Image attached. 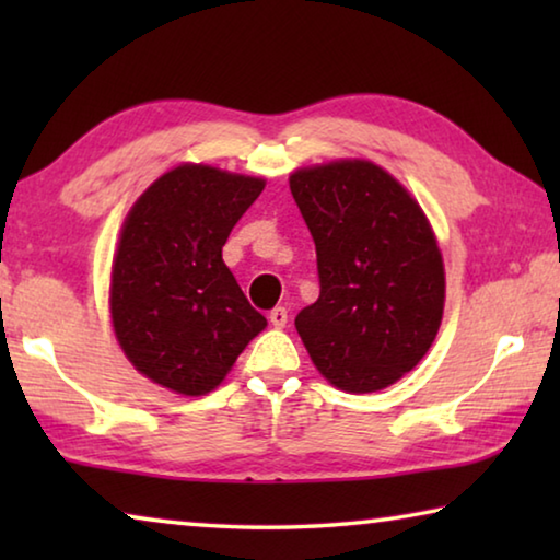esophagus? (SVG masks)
I'll return each mask as SVG.
<instances>
[{"label": "esophagus", "instance_id": "esophagus-1", "mask_svg": "<svg viewBox=\"0 0 560 560\" xmlns=\"http://www.w3.org/2000/svg\"><path fill=\"white\" fill-rule=\"evenodd\" d=\"M269 320H271L273 328H283V326L289 324V311L283 308V306L271 308V311H269Z\"/></svg>", "mask_w": 560, "mask_h": 560}]
</instances>
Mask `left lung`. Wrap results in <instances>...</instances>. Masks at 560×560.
<instances>
[{
    "label": "left lung",
    "mask_w": 560,
    "mask_h": 560,
    "mask_svg": "<svg viewBox=\"0 0 560 560\" xmlns=\"http://www.w3.org/2000/svg\"><path fill=\"white\" fill-rule=\"evenodd\" d=\"M316 244L320 296L296 330L326 381L375 393L420 363L444 311L438 240L410 192L368 160L289 177Z\"/></svg>",
    "instance_id": "obj_1"
}]
</instances>
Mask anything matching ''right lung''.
I'll return each mask as SVG.
<instances>
[{
  "mask_svg": "<svg viewBox=\"0 0 560 560\" xmlns=\"http://www.w3.org/2000/svg\"><path fill=\"white\" fill-rule=\"evenodd\" d=\"M261 177L179 165L158 177L122 222L110 316L122 353L150 381L207 395L232 371L264 318L222 259Z\"/></svg>",
  "mask_w": 560,
  "mask_h": 560,
  "instance_id": "right-lung-1",
  "label": "right lung"
}]
</instances>
